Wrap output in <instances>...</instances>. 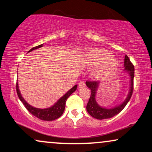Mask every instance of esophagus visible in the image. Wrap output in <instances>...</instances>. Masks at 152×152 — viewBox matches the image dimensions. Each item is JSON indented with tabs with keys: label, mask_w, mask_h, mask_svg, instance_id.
Returning <instances> with one entry per match:
<instances>
[{
	"label": "esophagus",
	"mask_w": 152,
	"mask_h": 152,
	"mask_svg": "<svg viewBox=\"0 0 152 152\" xmlns=\"http://www.w3.org/2000/svg\"><path fill=\"white\" fill-rule=\"evenodd\" d=\"M85 86H86V83L84 81H81L79 83V84H78V87L79 88H83Z\"/></svg>",
	"instance_id": "1"
}]
</instances>
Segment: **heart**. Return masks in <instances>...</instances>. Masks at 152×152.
<instances>
[{
  "label": "heart",
  "instance_id": "1",
  "mask_svg": "<svg viewBox=\"0 0 152 152\" xmlns=\"http://www.w3.org/2000/svg\"><path fill=\"white\" fill-rule=\"evenodd\" d=\"M84 62L88 66H97L91 72L94 78H100L110 74L118 68V64L112 54L100 48L88 49L84 56Z\"/></svg>",
  "mask_w": 152,
  "mask_h": 152
}]
</instances>
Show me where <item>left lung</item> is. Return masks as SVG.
Masks as SVG:
<instances>
[{"instance_id":"obj_1","label":"left lung","mask_w":152,"mask_h":152,"mask_svg":"<svg viewBox=\"0 0 152 152\" xmlns=\"http://www.w3.org/2000/svg\"><path fill=\"white\" fill-rule=\"evenodd\" d=\"M124 66H125V71L127 72L130 77V89L128 96H127L126 99L124 100V102L116 107H113V108L107 109L105 107H101L97 103L96 100V91L98 89V86H99V82L98 81H88L86 82V84L89 88L91 89V94L89 98L88 102L87 103L86 110L89 115L93 117V118L98 119V120H103V119H108L111 118L115 116L118 113H120L124 107H125L129 100H130L132 95L133 92V88H134V67L132 63L130 61L128 56L125 55V61H124Z\"/></svg>"}]
</instances>
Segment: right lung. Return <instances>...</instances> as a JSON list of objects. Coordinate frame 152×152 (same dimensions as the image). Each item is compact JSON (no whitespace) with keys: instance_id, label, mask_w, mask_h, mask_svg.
<instances>
[{"instance_id":"obj_1","label":"right lung","mask_w":152,"mask_h":152,"mask_svg":"<svg viewBox=\"0 0 152 152\" xmlns=\"http://www.w3.org/2000/svg\"><path fill=\"white\" fill-rule=\"evenodd\" d=\"M42 46L43 44L39 45V46L34 47L33 48L31 49L28 52L34 50V49L40 48V47H42ZM76 88H77V85H75L74 87L71 88L66 94L64 95L54 105H53L52 107H48V108L40 109L37 108V107H34L33 106L30 105V104H28L25 101V99L23 98V96H22L20 91L19 90V86H18V82L16 83V91H17L18 96L19 97L20 100H21L22 103H23V105H25V107H26V109L31 114L33 115L34 116L37 117V118L42 120H45V121H52V120H56V119L58 118L59 117L62 115L64 111L65 104L67 98L76 90Z\"/></svg>"}]
</instances>
